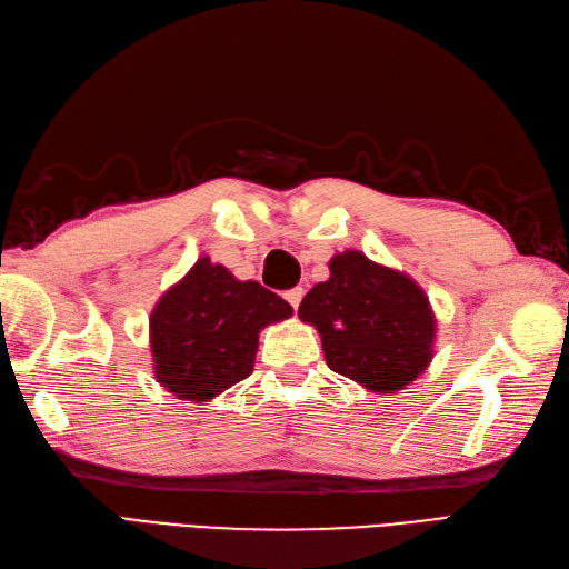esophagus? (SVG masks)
Masks as SVG:
<instances>
[{
	"label": "esophagus",
	"mask_w": 569,
	"mask_h": 569,
	"mask_svg": "<svg viewBox=\"0 0 569 569\" xmlns=\"http://www.w3.org/2000/svg\"><path fill=\"white\" fill-rule=\"evenodd\" d=\"M284 299L289 301V307H292V309L297 311V309H299V303H301V299H303V289H301V287L287 289V292H284Z\"/></svg>",
	"instance_id": "obj_1"
}]
</instances>
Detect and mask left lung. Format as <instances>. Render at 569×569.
<instances>
[{"instance_id": "1", "label": "left lung", "mask_w": 569, "mask_h": 569, "mask_svg": "<svg viewBox=\"0 0 569 569\" xmlns=\"http://www.w3.org/2000/svg\"><path fill=\"white\" fill-rule=\"evenodd\" d=\"M328 268L299 307L321 336L328 367L371 393L406 389L435 355L437 321L422 287L359 251L332 256Z\"/></svg>"}]
</instances>
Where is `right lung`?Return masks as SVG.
I'll return each instance as SVG.
<instances>
[{
  "label": "right lung",
  "instance_id": "1",
  "mask_svg": "<svg viewBox=\"0 0 569 569\" xmlns=\"http://www.w3.org/2000/svg\"><path fill=\"white\" fill-rule=\"evenodd\" d=\"M289 316L282 297L200 258L149 316L154 377L180 400H212L253 371L258 332Z\"/></svg>",
  "mask_w": 569,
  "mask_h": 569
}]
</instances>
